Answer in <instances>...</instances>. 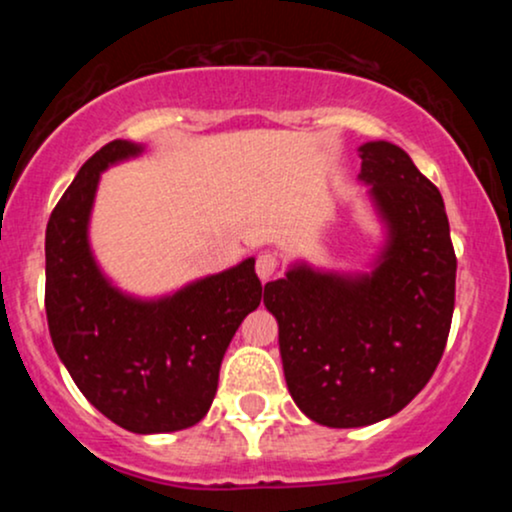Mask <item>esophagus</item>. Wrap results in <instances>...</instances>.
Instances as JSON below:
<instances>
[{
  "instance_id": "1",
  "label": "esophagus",
  "mask_w": 512,
  "mask_h": 512,
  "mask_svg": "<svg viewBox=\"0 0 512 512\" xmlns=\"http://www.w3.org/2000/svg\"><path fill=\"white\" fill-rule=\"evenodd\" d=\"M276 269H279V260H276V255H272V252H262V255L257 257L255 272L262 281L272 279V276L276 274Z\"/></svg>"
}]
</instances>
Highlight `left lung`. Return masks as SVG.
I'll return each mask as SVG.
<instances>
[{"mask_svg": "<svg viewBox=\"0 0 512 512\" xmlns=\"http://www.w3.org/2000/svg\"><path fill=\"white\" fill-rule=\"evenodd\" d=\"M358 156L385 228L368 272L293 262L264 286L293 402L330 428L378 424L407 407L443 356L455 308L457 260L438 187L390 142L361 144Z\"/></svg>", "mask_w": 512, "mask_h": 512, "instance_id": "obj_1", "label": "left lung"}]
</instances>
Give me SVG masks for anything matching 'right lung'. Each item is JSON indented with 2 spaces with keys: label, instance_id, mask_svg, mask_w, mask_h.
<instances>
[{
  "label": "right lung",
  "instance_id": "right-lung-1",
  "mask_svg": "<svg viewBox=\"0 0 512 512\" xmlns=\"http://www.w3.org/2000/svg\"><path fill=\"white\" fill-rule=\"evenodd\" d=\"M144 154L115 139L81 166L45 231V313L84 397L132 433H173L207 416L233 334L262 301L255 257L161 298L120 291L88 240L101 173Z\"/></svg>",
  "mask_w": 512,
  "mask_h": 512
}]
</instances>
